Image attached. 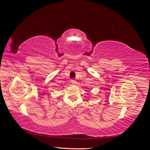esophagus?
Returning <instances> with one entry per match:
<instances>
[{
    "mask_svg": "<svg viewBox=\"0 0 150 150\" xmlns=\"http://www.w3.org/2000/svg\"><path fill=\"white\" fill-rule=\"evenodd\" d=\"M71 82L72 84H76V81L74 80V79H71Z\"/></svg>",
    "mask_w": 150,
    "mask_h": 150,
    "instance_id": "esophagus-1",
    "label": "esophagus"
}]
</instances>
